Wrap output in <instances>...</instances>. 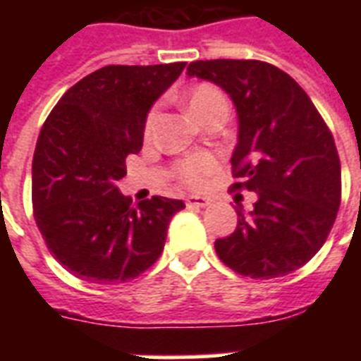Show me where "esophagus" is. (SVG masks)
Instances as JSON below:
<instances>
[{
  "instance_id": "34e87169",
  "label": "esophagus",
  "mask_w": 361,
  "mask_h": 361,
  "mask_svg": "<svg viewBox=\"0 0 361 361\" xmlns=\"http://www.w3.org/2000/svg\"><path fill=\"white\" fill-rule=\"evenodd\" d=\"M187 208H206L209 204V198L206 197H189L185 200Z\"/></svg>"
}]
</instances>
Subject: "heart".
Returning a JSON list of instances; mask_svg holds the SVG:
<instances>
[{"instance_id": "heart-1", "label": "heart", "mask_w": 361, "mask_h": 361, "mask_svg": "<svg viewBox=\"0 0 361 361\" xmlns=\"http://www.w3.org/2000/svg\"><path fill=\"white\" fill-rule=\"evenodd\" d=\"M219 106L228 109V103H226L223 92L214 84H197L191 92L187 93V109L198 121L202 120L209 110L219 109ZM155 116H157V110H149L146 125H144L146 133H149V129H152ZM214 159L208 157V155H195V157H187L176 164V176L183 185L198 187L204 181V178L214 170Z\"/></svg>"}]
</instances>
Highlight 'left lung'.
<instances>
[{"instance_id":"obj_1","label":"left lung","mask_w":361,"mask_h":361,"mask_svg":"<svg viewBox=\"0 0 361 361\" xmlns=\"http://www.w3.org/2000/svg\"><path fill=\"white\" fill-rule=\"evenodd\" d=\"M187 75L214 82L236 104L232 189L258 197L249 214L236 208V231L215 241L217 257L251 279L292 274L324 245L341 204L331 130L300 84L271 63L206 59L189 63Z\"/></svg>"}]
</instances>
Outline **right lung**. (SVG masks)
Here are the masks:
<instances>
[{
  "label": "right lung",
  "mask_w": 361,
  "mask_h": 361,
  "mask_svg": "<svg viewBox=\"0 0 361 361\" xmlns=\"http://www.w3.org/2000/svg\"><path fill=\"white\" fill-rule=\"evenodd\" d=\"M185 61L106 65L69 87L48 114L31 164L33 217L63 268L90 283L135 279L163 252L181 200L152 197L138 206L116 181L138 153L152 104Z\"/></svg>",
  "instance_id": "1"
}]
</instances>
